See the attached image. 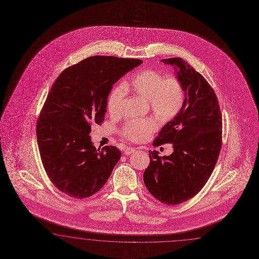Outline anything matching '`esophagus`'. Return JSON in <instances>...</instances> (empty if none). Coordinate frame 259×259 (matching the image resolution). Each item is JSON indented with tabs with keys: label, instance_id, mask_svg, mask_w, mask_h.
Returning <instances> with one entry per match:
<instances>
[{
	"label": "esophagus",
	"instance_id": "1",
	"mask_svg": "<svg viewBox=\"0 0 259 259\" xmlns=\"http://www.w3.org/2000/svg\"><path fill=\"white\" fill-rule=\"evenodd\" d=\"M134 152H135V148L133 147H127L125 150H124V154H127V155L132 154Z\"/></svg>",
	"mask_w": 259,
	"mask_h": 259
}]
</instances>
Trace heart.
Listing matches in <instances>:
<instances>
[{
  "mask_svg": "<svg viewBox=\"0 0 259 259\" xmlns=\"http://www.w3.org/2000/svg\"><path fill=\"white\" fill-rule=\"evenodd\" d=\"M127 90H131L141 98L148 100L154 114L163 120L175 118L182 108L185 91L181 81L175 76L163 77L160 72L153 70H143L138 72L129 83ZM123 85L112 90L106 103L107 111L112 116L119 114L125 96ZM157 127L154 119H135L127 122L121 130V136L126 140L140 142L146 140Z\"/></svg>",
  "mask_w": 259,
  "mask_h": 259,
  "instance_id": "obj_1",
  "label": "heart"
}]
</instances>
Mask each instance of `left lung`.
I'll return each mask as SVG.
<instances>
[{
    "mask_svg": "<svg viewBox=\"0 0 259 259\" xmlns=\"http://www.w3.org/2000/svg\"><path fill=\"white\" fill-rule=\"evenodd\" d=\"M162 62L175 68L185 100L153 143L172 144V154L159 156L157 151H150L143 180L155 199L175 205L195 196L209 179L222 148L223 120L215 91L202 74L180 57Z\"/></svg>",
    "mask_w": 259,
    "mask_h": 259,
    "instance_id": "8db88e82",
    "label": "left lung"
}]
</instances>
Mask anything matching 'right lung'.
Here are the masks:
<instances>
[{
  "label": "right lung",
  "mask_w": 259,
  "mask_h": 259,
  "mask_svg": "<svg viewBox=\"0 0 259 259\" xmlns=\"http://www.w3.org/2000/svg\"><path fill=\"white\" fill-rule=\"evenodd\" d=\"M141 63L91 56L63 70L53 84L36 122V139L46 174L67 195L83 199L95 194L119 162L118 148L93 146L91 124L104 121L113 84Z\"/></svg>",
  "instance_id": "1"
}]
</instances>
